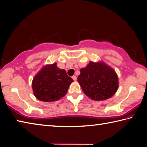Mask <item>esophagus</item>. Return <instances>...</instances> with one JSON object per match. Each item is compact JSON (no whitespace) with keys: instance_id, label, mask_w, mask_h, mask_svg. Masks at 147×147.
<instances>
[{"instance_id":"34e87169","label":"esophagus","mask_w":147,"mask_h":147,"mask_svg":"<svg viewBox=\"0 0 147 147\" xmlns=\"http://www.w3.org/2000/svg\"><path fill=\"white\" fill-rule=\"evenodd\" d=\"M72 78H73V79L74 80V81H76V80H77V77H76V76L74 75V76H73V77H72Z\"/></svg>"}]
</instances>
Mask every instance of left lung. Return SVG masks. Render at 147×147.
Returning a JSON list of instances; mask_svg holds the SVG:
<instances>
[{
	"label": "left lung",
	"instance_id": "left-lung-1",
	"mask_svg": "<svg viewBox=\"0 0 147 147\" xmlns=\"http://www.w3.org/2000/svg\"><path fill=\"white\" fill-rule=\"evenodd\" d=\"M78 82L84 93L97 101L111 98L119 87L115 71L102 61H90L86 67L81 69Z\"/></svg>",
	"mask_w": 147,
	"mask_h": 147
}]
</instances>
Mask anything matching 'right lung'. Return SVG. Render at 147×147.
<instances>
[{"instance_id":"1","label":"right lung","mask_w":147,"mask_h":147,"mask_svg":"<svg viewBox=\"0 0 147 147\" xmlns=\"http://www.w3.org/2000/svg\"><path fill=\"white\" fill-rule=\"evenodd\" d=\"M73 80L56 63L44 66L34 76L32 86L34 96L43 102L57 101L65 95Z\"/></svg>"}]
</instances>
